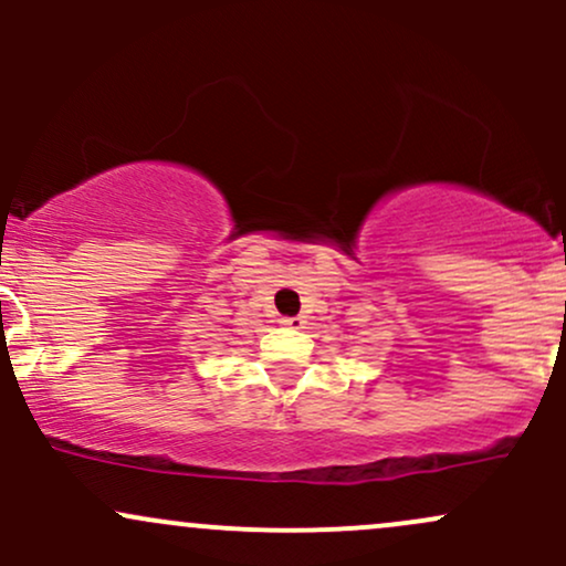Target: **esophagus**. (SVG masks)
I'll use <instances>...</instances> for the list:
<instances>
[{
	"label": "esophagus",
	"instance_id": "34e87169",
	"mask_svg": "<svg viewBox=\"0 0 566 566\" xmlns=\"http://www.w3.org/2000/svg\"><path fill=\"white\" fill-rule=\"evenodd\" d=\"M281 323L285 328H304V317L302 315H294V317H281Z\"/></svg>",
	"mask_w": 566,
	"mask_h": 566
}]
</instances>
